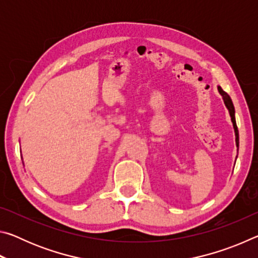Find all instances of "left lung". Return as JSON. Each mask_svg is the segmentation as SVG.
<instances>
[{
	"mask_svg": "<svg viewBox=\"0 0 258 258\" xmlns=\"http://www.w3.org/2000/svg\"><path fill=\"white\" fill-rule=\"evenodd\" d=\"M218 92L223 97L224 100V103L226 108L229 109V112H230V116H231V120H232L233 123V127H234V133H235V145L239 148V132H238V127H237V123H235V117H234V107H233V103H232V100L229 97V94L224 92L223 90H222L221 86H218Z\"/></svg>",
	"mask_w": 258,
	"mask_h": 258,
	"instance_id": "obj_1",
	"label": "left lung"
}]
</instances>
